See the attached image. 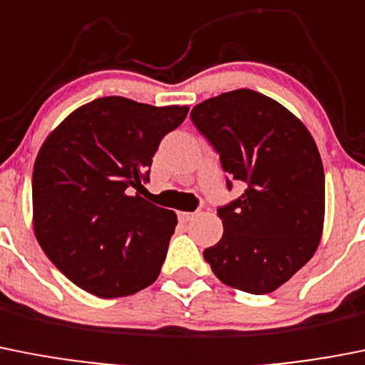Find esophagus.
<instances>
[{"label": "esophagus", "mask_w": 365, "mask_h": 365, "mask_svg": "<svg viewBox=\"0 0 365 365\" xmlns=\"http://www.w3.org/2000/svg\"><path fill=\"white\" fill-rule=\"evenodd\" d=\"M195 215L197 213H192V212H179V220L180 222H190Z\"/></svg>", "instance_id": "34e87169"}]
</instances>
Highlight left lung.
<instances>
[{
	"label": "left lung",
	"instance_id": "1",
	"mask_svg": "<svg viewBox=\"0 0 365 365\" xmlns=\"http://www.w3.org/2000/svg\"><path fill=\"white\" fill-rule=\"evenodd\" d=\"M190 117L224 172L246 188L217 210L224 233L205 260L226 286L275 292L315 255L322 237L326 180L315 139L280 103L248 88L206 99Z\"/></svg>",
	"mask_w": 365,
	"mask_h": 365
}]
</instances>
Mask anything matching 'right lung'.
I'll return each instance as SVG.
<instances>
[{
  "instance_id": "add662e5",
  "label": "right lung",
  "mask_w": 365,
  "mask_h": 365,
  "mask_svg": "<svg viewBox=\"0 0 365 365\" xmlns=\"http://www.w3.org/2000/svg\"><path fill=\"white\" fill-rule=\"evenodd\" d=\"M188 106H152L110 96L73 110L39 148L32 222L39 246L76 286L101 299L155 282L177 226L145 188L160 139Z\"/></svg>"
}]
</instances>
